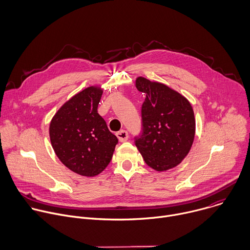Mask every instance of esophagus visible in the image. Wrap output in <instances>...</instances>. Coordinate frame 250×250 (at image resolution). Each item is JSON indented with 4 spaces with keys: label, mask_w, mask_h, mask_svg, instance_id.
Segmentation results:
<instances>
[{
    "label": "esophagus",
    "mask_w": 250,
    "mask_h": 250,
    "mask_svg": "<svg viewBox=\"0 0 250 250\" xmlns=\"http://www.w3.org/2000/svg\"><path fill=\"white\" fill-rule=\"evenodd\" d=\"M116 134H117V137L119 138V140H120L121 142H125V141H126V140L128 139V133H127V131L125 130V129L120 130V131L117 132Z\"/></svg>",
    "instance_id": "1"
}]
</instances>
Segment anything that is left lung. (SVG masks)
<instances>
[{
	"label": "left lung",
	"instance_id": "left-lung-1",
	"mask_svg": "<svg viewBox=\"0 0 250 250\" xmlns=\"http://www.w3.org/2000/svg\"><path fill=\"white\" fill-rule=\"evenodd\" d=\"M135 86L146 98L141 106L142 131L134 139L146 163L156 171L180 164L189 153L196 131L190 102L165 84L137 77Z\"/></svg>",
	"mask_w": 250,
	"mask_h": 250
}]
</instances>
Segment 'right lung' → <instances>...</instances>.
Masks as SVG:
<instances>
[{"label": "right lung", "instance_id": "right-lung-1", "mask_svg": "<svg viewBox=\"0 0 250 250\" xmlns=\"http://www.w3.org/2000/svg\"><path fill=\"white\" fill-rule=\"evenodd\" d=\"M103 90L91 86L68 100L49 125L51 146L71 171L94 177L109 165L119 142L98 114Z\"/></svg>", "mask_w": 250, "mask_h": 250}]
</instances>
